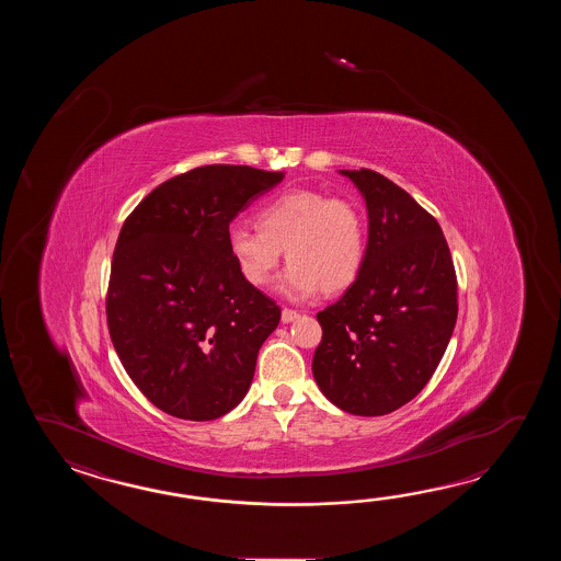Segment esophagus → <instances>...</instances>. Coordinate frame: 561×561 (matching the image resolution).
Here are the masks:
<instances>
[{"label":"esophagus","mask_w":561,"mask_h":561,"mask_svg":"<svg viewBox=\"0 0 561 561\" xmlns=\"http://www.w3.org/2000/svg\"><path fill=\"white\" fill-rule=\"evenodd\" d=\"M298 317H300V312L295 309H283V314H280V319L283 322H293L297 321Z\"/></svg>","instance_id":"obj_1"}]
</instances>
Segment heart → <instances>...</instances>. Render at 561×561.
Returning <instances> with one entry per match:
<instances>
[{
    "label": "heart",
    "mask_w": 561,
    "mask_h": 561,
    "mask_svg": "<svg viewBox=\"0 0 561 561\" xmlns=\"http://www.w3.org/2000/svg\"><path fill=\"white\" fill-rule=\"evenodd\" d=\"M256 225H237L228 232L230 254L252 286L271 280L283 251L290 261L283 290L298 298L314 295L321 286L327 293L345 288L365 261V216L345 196L286 191L259 208Z\"/></svg>",
    "instance_id": "obj_1"
}]
</instances>
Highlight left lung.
Here are the masks:
<instances>
[{"instance_id": "1", "label": "left lung", "mask_w": 561, "mask_h": 561, "mask_svg": "<svg viewBox=\"0 0 561 561\" xmlns=\"http://www.w3.org/2000/svg\"><path fill=\"white\" fill-rule=\"evenodd\" d=\"M341 174L367 203L369 240L355 283L317 314L312 375L333 405L377 417L437 369L457 321V276L439 222L411 194L369 168Z\"/></svg>"}]
</instances>
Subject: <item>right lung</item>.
I'll return each mask as SVG.
<instances>
[{
  "label": "right lung",
  "mask_w": 561,
  "mask_h": 561,
  "mask_svg": "<svg viewBox=\"0 0 561 561\" xmlns=\"http://www.w3.org/2000/svg\"><path fill=\"white\" fill-rule=\"evenodd\" d=\"M283 172L210 164L162 182L124 220L106 295L110 339L144 397L213 421L251 387L280 307L240 275L228 227Z\"/></svg>",
  "instance_id": "1"
}]
</instances>
